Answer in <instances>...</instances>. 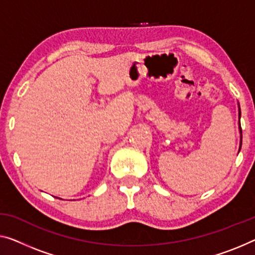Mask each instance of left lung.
<instances>
[{
  "mask_svg": "<svg viewBox=\"0 0 255 255\" xmlns=\"http://www.w3.org/2000/svg\"><path fill=\"white\" fill-rule=\"evenodd\" d=\"M239 118H241V110H239ZM239 129H241V131H242V127H241V123H239ZM239 150H241V147H239Z\"/></svg>",
  "mask_w": 255,
  "mask_h": 255,
  "instance_id": "8db88e82",
  "label": "left lung"
}]
</instances>
